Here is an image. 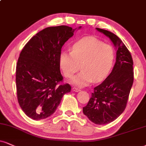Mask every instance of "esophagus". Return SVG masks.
I'll return each instance as SVG.
<instances>
[{"instance_id": "obj_1", "label": "esophagus", "mask_w": 146, "mask_h": 146, "mask_svg": "<svg viewBox=\"0 0 146 146\" xmlns=\"http://www.w3.org/2000/svg\"><path fill=\"white\" fill-rule=\"evenodd\" d=\"M72 89H73V90L75 92H78L79 91H80V89H79L78 88H76V87H73V88Z\"/></svg>"}]
</instances>
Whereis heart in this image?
I'll return each mask as SVG.
<instances>
[{"label": "heart", "instance_id": "1", "mask_svg": "<svg viewBox=\"0 0 146 146\" xmlns=\"http://www.w3.org/2000/svg\"><path fill=\"white\" fill-rule=\"evenodd\" d=\"M115 52L113 47L94 37L82 38L73 45L71 52L62 51L59 62L63 74L71 78L80 69L82 71L70 80V83L84 87L93 80L97 82L108 76L113 66Z\"/></svg>", "mask_w": 146, "mask_h": 146}]
</instances>
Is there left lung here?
Returning <instances> with one entry per match:
<instances>
[{
	"mask_svg": "<svg viewBox=\"0 0 146 146\" xmlns=\"http://www.w3.org/2000/svg\"><path fill=\"white\" fill-rule=\"evenodd\" d=\"M111 40L116 50L115 63L108 77L94 88L83 113L96 124H107L123 113L133 84V62L121 39L110 31L96 28Z\"/></svg>",
	"mask_w": 146,
	"mask_h": 146,
	"instance_id": "obj_1",
	"label": "left lung"
}]
</instances>
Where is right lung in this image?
<instances>
[{"instance_id": "1", "label": "right lung", "mask_w": 146, "mask_h": 146, "mask_svg": "<svg viewBox=\"0 0 146 146\" xmlns=\"http://www.w3.org/2000/svg\"><path fill=\"white\" fill-rule=\"evenodd\" d=\"M76 29L67 26L47 27L33 36L21 52L16 66L17 101L33 120L52 115L62 96L71 92L69 84L58 85L63 79L59 57L63 45Z\"/></svg>"}]
</instances>
